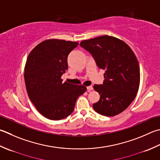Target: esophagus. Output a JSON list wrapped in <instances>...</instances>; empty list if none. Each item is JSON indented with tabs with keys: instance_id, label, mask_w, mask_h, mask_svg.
Instances as JSON below:
<instances>
[{
	"instance_id": "esophagus-1",
	"label": "esophagus",
	"mask_w": 160,
	"mask_h": 160,
	"mask_svg": "<svg viewBox=\"0 0 160 160\" xmlns=\"http://www.w3.org/2000/svg\"><path fill=\"white\" fill-rule=\"evenodd\" d=\"M87 91H88V92H90V91L93 90V88L92 86H89V87H87Z\"/></svg>"
}]
</instances>
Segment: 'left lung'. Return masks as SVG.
<instances>
[{
  "instance_id": "8db88e82",
  "label": "left lung",
  "mask_w": 160,
  "mask_h": 160,
  "mask_svg": "<svg viewBox=\"0 0 160 160\" xmlns=\"http://www.w3.org/2000/svg\"><path fill=\"white\" fill-rule=\"evenodd\" d=\"M80 45L105 71L103 84L93 86L101 95L93 109L106 117L121 113L135 98L139 87V66L132 50L123 41L108 35L82 41Z\"/></svg>"
}]
</instances>
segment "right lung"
Returning <instances> with one entry per match:
<instances>
[{
    "instance_id": "right-lung-1",
    "label": "right lung",
    "mask_w": 160,
    "mask_h": 160,
    "mask_svg": "<svg viewBox=\"0 0 160 160\" xmlns=\"http://www.w3.org/2000/svg\"><path fill=\"white\" fill-rule=\"evenodd\" d=\"M78 42L47 39L30 52L25 66L24 78L28 96L36 109L51 120H61L74 110L77 98L86 87L62 82L68 69L67 58Z\"/></svg>"
}]
</instances>
